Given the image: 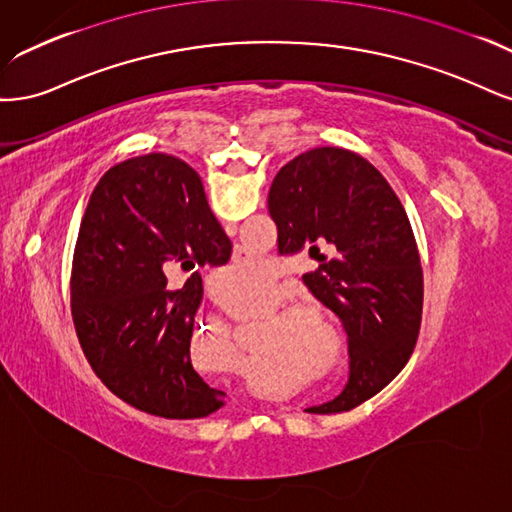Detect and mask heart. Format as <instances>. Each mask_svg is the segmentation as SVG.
<instances>
[{"mask_svg": "<svg viewBox=\"0 0 512 512\" xmlns=\"http://www.w3.org/2000/svg\"><path fill=\"white\" fill-rule=\"evenodd\" d=\"M223 276V291L229 300H261L263 295H268L274 287V272L261 257H244L240 261H234L232 266L221 274ZM287 338L293 344L302 342L300 325L289 323Z\"/></svg>", "mask_w": 512, "mask_h": 512, "instance_id": "1", "label": "heart"}]
</instances>
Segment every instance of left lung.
Masks as SVG:
<instances>
[{"label": "left lung", "instance_id": "left-lung-1", "mask_svg": "<svg viewBox=\"0 0 512 512\" xmlns=\"http://www.w3.org/2000/svg\"><path fill=\"white\" fill-rule=\"evenodd\" d=\"M268 210L280 253L316 251L319 268L304 283L349 336V381L334 400L306 410H351L398 376L419 338L423 272L406 210L370 161L336 146L280 168Z\"/></svg>", "mask_w": 512, "mask_h": 512}]
</instances>
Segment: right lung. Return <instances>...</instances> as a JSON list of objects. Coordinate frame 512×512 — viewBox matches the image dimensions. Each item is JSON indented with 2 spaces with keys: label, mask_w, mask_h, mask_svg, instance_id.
Wrapping results in <instances>:
<instances>
[{
  "label": "right lung",
  "mask_w": 512,
  "mask_h": 512,
  "mask_svg": "<svg viewBox=\"0 0 512 512\" xmlns=\"http://www.w3.org/2000/svg\"><path fill=\"white\" fill-rule=\"evenodd\" d=\"M232 242L185 161L151 153L110 168L97 183L72 261L76 336L102 383L138 410L202 419L225 406L191 364L202 276L223 266ZM176 269L190 274L168 290Z\"/></svg>",
  "instance_id": "1"
}]
</instances>
